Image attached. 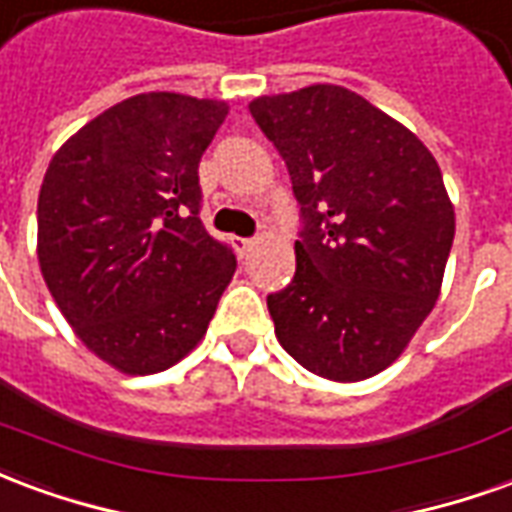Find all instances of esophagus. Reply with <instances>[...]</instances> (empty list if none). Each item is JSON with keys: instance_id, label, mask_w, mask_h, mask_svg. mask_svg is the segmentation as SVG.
<instances>
[{"instance_id": "esophagus-1", "label": "esophagus", "mask_w": 512, "mask_h": 512, "mask_svg": "<svg viewBox=\"0 0 512 512\" xmlns=\"http://www.w3.org/2000/svg\"><path fill=\"white\" fill-rule=\"evenodd\" d=\"M230 244H233L235 255L246 257V255H249V252H252V246H255V241H252V238H238V235H233V238H230Z\"/></svg>"}]
</instances>
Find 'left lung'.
Returning <instances> with one entry per match:
<instances>
[{
  "label": "left lung",
  "instance_id": "8db88e82",
  "mask_svg": "<svg viewBox=\"0 0 512 512\" xmlns=\"http://www.w3.org/2000/svg\"><path fill=\"white\" fill-rule=\"evenodd\" d=\"M293 180L296 277L268 296L279 345L340 384L378 376L436 307L455 208L436 158L395 117L337 84L249 104Z\"/></svg>",
  "mask_w": 512,
  "mask_h": 512
}]
</instances>
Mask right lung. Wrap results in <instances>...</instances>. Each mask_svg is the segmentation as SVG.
Listing matches in <instances>:
<instances>
[{"mask_svg":"<svg viewBox=\"0 0 512 512\" xmlns=\"http://www.w3.org/2000/svg\"><path fill=\"white\" fill-rule=\"evenodd\" d=\"M230 106L139 93L54 153L38 197V263L57 307L126 376L178 365L200 343L235 257L200 222V158Z\"/></svg>","mask_w":512,"mask_h":512,"instance_id":"right-lung-1","label":"right lung"}]
</instances>
